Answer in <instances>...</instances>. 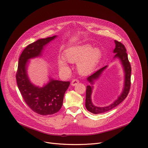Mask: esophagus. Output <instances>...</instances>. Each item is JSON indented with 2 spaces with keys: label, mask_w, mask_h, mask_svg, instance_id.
<instances>
[{
  "label": "esophagus",
  "mask_w": 148,
  "mask_h": 148,
  "mask_svg": "<svg viewBox=\"0 0 148 148\" xmlns=\"http://www.w3.org/2000/svg\"><path fill=\"white\" fill-rule=\"evenodd\" d=\"M79 82V81L77 80V79H73V80H72V81L71 82V85L74 86L76 85Z\"/></svg>",
  "instance_id": "esophagus-1"
}]
</instances>
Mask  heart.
<instances>
[{
	"instance_id": "b5f03b06",
	"label": "heart",
	"mask_w": 148,
	"mask_h": 148,
	"mask_svg": "<svg viewBox=\"0 0 148 148\" xmlns=\"http://www.w3.org/2000/svg\"><path fill=\"white\" fill-rule=\"evenodd\" d=\"M64 58H59L58 60L59 69L63 73H68L70 67L68 62L77 63V71L79 74L86 75L92 72L99 63L102 52L98 48L89 44H82L72 45L66 48L63 53Z\"/></svg>"
}]
</instances>
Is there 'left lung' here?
Returning a JSON list of instances; mask_svg holds the SVG:
<instances>
[{"label": "left lung", "instance_id": "8db88e82", "mask_svg": "<svg viewBox=\"0 0 148 148\" xmlns=\"http://www.w3.org/2000/svg\"><path fill=\"white\" fill-rule=\"evenodd\" d=\"M116 44L115 49L113 50V53L116 54L114 59H117L120 60V63L122 66L124 79V85L122 92L120 95L118 97L117 99L113 102L112 104L107 106V107H97L93 104L91 99V95L92 92V89L94 88L93 85L95 84V82L97 81L101 76V74L107 69L108 66H106L101 69L97 71L96 72L93 73L90 76L87 77V81L91 85H88L86 86V100H85V107L88 111L92 112L93 114H101L105 112H107L118 105H119L121 102L126 98L129 94L130 88V77H131V66L128 60L127 54L126 53V49L125 48L124 45L116 40H114Z\"/></svg>", "mask_w": 148, "mask_h": 148}]
</instances>
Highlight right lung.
<instances>
[{
    "instance_id": "add662e5",
    "label": "right lung",
    "mask_w": 148,
    "mask_h": 148,
    "mask_svg": "<svg viewBox=\"0 0 148 148\" xmlns=\"http://www.w3.org/2000/svg\"><path fill=\"white\" fill-rule=\"evenodd\" d=\"M57 37L40 39L29 44L22 51L18 61L16 79L19 91L28 106L33 111L42 116L53 114L60 110L64 93L70 82L49 77V81L43 86H36L31 82L28 75V62L41 57L44 47Z\"/></svg>"
}]
</instances>
